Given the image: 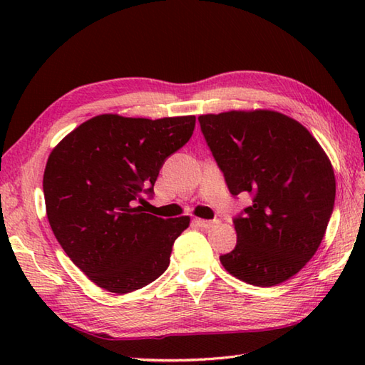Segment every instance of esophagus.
Wrapping results in <instances>:
<instances>
[{"label": "esophagus", "mask_w": 365, "mask_h": 365, "mask_svg": "<svg viewBox=\"0 0 365 365\" xmlns=\"http://www.w3.org/2000/svg\"><path fill=\"white\" fill-rule=\"evenodd\" d=\"M195 222L197 224L200 229H212L213 226H216V224L220 222V220H210V221H207V220H195Z\"/></svg>", "instance_id": "34e87169"}]
</instances>
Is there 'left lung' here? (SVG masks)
<instances>
[{"instance_id": "left-lung-1", "label": "left lung", "mask_w": 365, "mask_h": 365, "mask_svg": "<svg viewBox=\"0 0 365 365\" xmlns=\"http://www.w3.org/2000/svg\"><path fill=\"white\" fill-rule=\"evenodd\" d=\"M232 196L252 204L234 218L237 245L220 255L242 281L271 287L312 259L334 208L336 177L317 139L276 111L199 115Z\"/></svg>"}]
</instances>
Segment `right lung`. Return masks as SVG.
Listing matches in <instances>:
<instances>
[{
	"label": "right lung",
	"instance_id": "right-lung-1",
	"mask_svg": "<svg viewBox=\"0 0 365 365\" xmlns=\"http://www.w3.org/2000/svg\"><path fill=\"white\" fill-rule=\"evenodd\" d=\"M195 125V115L150 120L102 114L50 153L43 196L51 230L102 289L118 294L143 289L169 267L190 218H158L135 204L153 196L161 166L190 141Z\"/></svg>",
	"mask_w": 365,
	"mask_h": 365
}]
</instances>
